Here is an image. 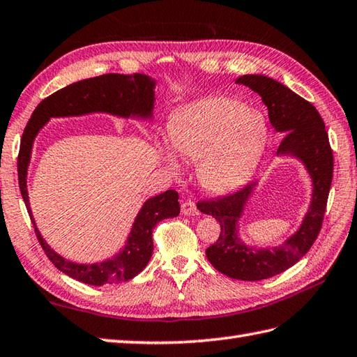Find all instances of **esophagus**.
Segmentation results:
<instances>
[{
  "instance_id": "1",
  "label": "esophagus",
  "mask_w": 357,
  "mask_h": 357,
  "mask_svg": "<svg viewBox=\"0 0 357 357\" xmlns=\"http://www.w3.org/2000/svg\"><path fill=\"white\" fill-rule=\"evenodd\" d=\"M195 211H197V206L192 200H185L181 203V213H185V215H192Z\"/></svg>"
}]
</instances>
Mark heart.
I'll list each match as a JSON object with an SVG mask.
<instances>
[{
  "label": "heart",
  "instance_id": "b5f03b06",
  "mask_svg": "<svg viewBox=\"0 0 357 357\" xmlns=\"http://www.w3.org/2000/svg\"><path fill=\"white\" fill-rule=\"evenodd\" d=\"M172 148L199 160V178L215 192L243 185L267 142V123L238 100L211 98L180 109L169 128ZM169 162L177 168L176 157Z\"/></svg>",
  "mask_w": 357,
  "mask_h": 357
}]
</instances>
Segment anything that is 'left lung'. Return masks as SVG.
<instances>
[{
    "instance_id": "obj_1",
    "label": "left lung",
    "mask_w": 357,
    "mask_h": 357,
    "mask_svg": "<svg viewBox=\"0 0 357 357\" xmlns=\"http://www.w3.org/2000/svg\"><path fill=\"white\" fill-rule=\"evenodd\" d=\"M236 84L258 93L267 105L268 119L275 130L286 132L278 146V154L299 157L313 178V202L303 226L281 248L273 250L245 248L236 235V221L255 181L227 195L197 203V208L212 215L221 227L218 240L206 249L209 263L229 278L261 281L296 264L318 238L333 180V151L326 123L310 102L267 76L244 75L236 79Z\"/></svg>"
}]
</instances>
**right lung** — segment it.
Returning a JSON list of instances; mask_svg holds the SVG:
<instances>
[{
    "instance_id": "obj_1",
    "label": "right lung",
    "mask_w": 357,
    "mask_h": 357,
    "mask_svg": "<svg viewBox=\"0 0 357 357\" xmlns=\"http://www.w3.org/2000/svg\"><path fill=\"white\" fill-rule=\"evenodd\" d=\"M154 105V82L145 75H117L108 73L85 79L66 89H61L49 98L39 102L24 128L18 153V181L22 200L27 206L35 235L54 267L62 273L71 276L90 286L123 282L134 278L146 267L153 255V229L158 221L177 217L180 212L178 192L169 189L160 195L149 199L134 221L132 229L122 252L112 259L96 264H76L59 257L47 244L36 229L29 209V195L26 188L27 166L30 160L31 145L39 128L50 117L81 116L93 112H105L117 116H148Z\"/></svg>"
}]
</instances>
